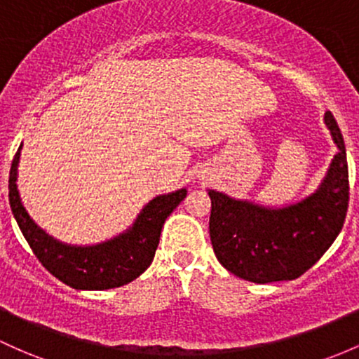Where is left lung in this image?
Segmentation results:
<instances>
[{"label":"left lung","mask_w":359,"mask_h":359,"mask_svg":"<svg viewBox=\"0 0 359 359\" xmlns=\"http://www.w3.org/2000/svg\"><path fill=\"white\" fill-rule=\"evenodd\" d=\"M339 152L313 195L284 209H267L210 190V241L222 267L257 284L303 276L329 250L344 226L349 175L344 138L325 113Z\"/></svg>","instance_id":"left-lung-1"}]
</instances>
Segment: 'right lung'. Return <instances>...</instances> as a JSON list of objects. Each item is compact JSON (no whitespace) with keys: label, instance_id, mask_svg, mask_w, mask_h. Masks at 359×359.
<instances>
[{"label":"right lung","instance_id":"right-lung-1","mask_svg":"<svg viewBox=\"0 0 359 359\" xmlns=\"http://www.w3.org/2000/svg\"><path fill=\"white\" fill-rule=\"evenodd\" d=\"M20 149L22 145L15 154L10 169V207L22 234L46 271L67 286L95 291L125 286L147 271L156 255L164 221L187 196L184 188L150 200L135 224L113 240L95 246L63 245L34 224L22 205L17 190Z\"/></svg>","mask_w":359,"mask_h":359}]
</instances>
